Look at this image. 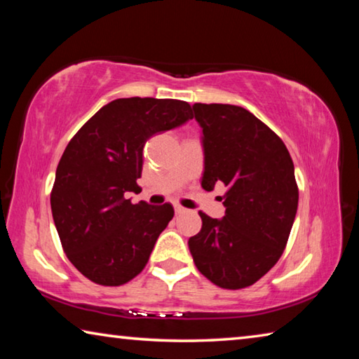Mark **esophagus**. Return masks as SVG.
<instances>
[{
    "mask_svg": "<svg viewBox=\"0 0 359 359\" xmlns=\"http://www.w3.org/2000/svg\"><path fill=\"white\" fill-rule=\"evenodd\" d=\"M174 209H175V214H185V212H187V209L185 208H182V205H179V204H175L174 205Z\"/></svg>",
    "mask_w": 359,
    "mask_h": 359,
    "instance_id": "esophagus-1",
    "label": "esophagus"
}]
</instances>
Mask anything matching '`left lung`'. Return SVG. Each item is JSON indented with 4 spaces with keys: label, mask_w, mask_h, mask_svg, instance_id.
<instances>
[{
    "label": "left lung",
    "mask_w": 359,
    "mask_h": 359,
    "mask_svg": "<svg viewBox=\"0 0 359 359\" xmlns=\"http://www.w3.org/2000/svg\"><path fill=\"white\" fill-rule=\"evenodd\" d=\"M203 128L204 190L226 187L223 218L199 212L203 228L188 239L194 264L226 290L250 287L282 257L297 210L294 165L269 126L233 104L193 106Z\"/></svg>",
    "instance_id": "1"
}]
</instances>
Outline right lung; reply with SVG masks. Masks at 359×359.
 Listing matches in <instances>:
<instances>
[{
    "mask_svg": "<svg viewBox=\"0 0 359 359\" xmlns=\"http://www.w3.org/2000/svg\"><path fill=\"white\" fill-rule=\"evenodd\" d=\"M193 118L179 100L120 98L102 106L71 139L50 194L53 222L66 257L90 280L118 287L147 264L172 220L166 203L133 204L147 139Z\"/></svg>",
    "mask_w": 359,
    "mask_h": 359,
    "instance_id": "1",
    "label": "right lung"
}]
</instances>
